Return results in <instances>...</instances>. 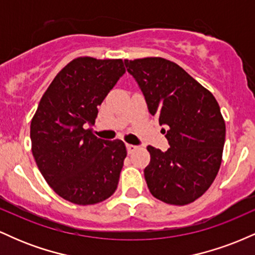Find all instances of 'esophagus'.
Listing matches in <instances>:
<instances>
[{"mask_svg": "<svg viewBox=\"0 0 255 255\" xmlns=\"http://www.w3.org/2000/svg\"><path fill=\"white\" fill-rule=\"evenodd\" d=\"M126 146H127V152H128V153H129V154L133 153L134 151H136V148H137L135 145H131V144H127Z\"/></svg>", "mask_w": 255, "mask_h": 255, "instance_id": "1", "label": "esophagus"}]
</instances>
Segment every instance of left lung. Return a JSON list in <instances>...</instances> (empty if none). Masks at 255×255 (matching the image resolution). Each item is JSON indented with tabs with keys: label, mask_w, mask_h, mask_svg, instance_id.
Here are the masks:
<instances>
[{
	"label": "left lung",
	"mask_w": 255,
	"mask_h": 255,
	"mask_svg": "<svg viewBox=\"0 0 255 255\" xmlns=\"http://www.w3.org/2000/svg\"><path fill=\"white\" fill-rule=\"evenodd\" d=\"M125 64L151 115L168 127L163 129L168 151L147 146L148 189L163 203L191 204L210 188L221 168L225 122L218 102L183 68L163 57L125 60Z\"/></svg>",
	"instance_id": "8db88e82"
}]
</instances>
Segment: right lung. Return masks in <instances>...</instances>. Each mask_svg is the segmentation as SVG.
<instances>
[{
  "label": "right lung",
  "instance_id": "right-lung-1",
  "mask_svg": "<svg viewBox=\"0 0 255 255\" xmlns=\"http://www.w3.org/2000/svg\"><path fill=\"white\" fill-rule=\"evenodd\" d=\"M126 68L121 58L77 57L64 66L43 95L31 121L32 154L56 194L93 205L118 188L127 156L122 140H103L85 129Z\"/></svg>",
  "mask_w": 255,
  "mask_h": 255
}]
</instances>
